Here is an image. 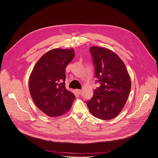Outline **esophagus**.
Returning <instances> with one entry per match:
<instances>
[{
	"mask_svg": "<svg viewBox=\"0 0 158 158\" xmlns=\"http://www.w3.org/2000/svg\"><path fill=\"white\" fill-rule=\"evenodd\" d=\"M76 92L78 93V94H81L82 92V89H76Z\"/></svg>",
	"mask_w": 158,
	"mask_h": 158,
	"instance_id": "obj_1",
	"label": "esophagus"
}]
</instances>
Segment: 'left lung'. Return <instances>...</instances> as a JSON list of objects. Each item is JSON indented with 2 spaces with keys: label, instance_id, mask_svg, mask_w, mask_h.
<instances>
[{
  "label": "left lung",
  "instance_id": "1",
  "mask_svg": "<svg viewBox=\"0 0 158 158\" xmlns=\"http://www.w3.org/2000/svg\"><path fill=\"white\" fill-rule=\"evenodd\" d=\"M89 51L100 86L95 89L86 104L94 117L109 120L117 117L125 106L131 88L130 76L123 61L111 50L92 47Z\"/></svg>",
  "mask_w": 158,
  "mask_h": 158
}]
</instances>
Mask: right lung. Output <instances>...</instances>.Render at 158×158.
<instances>
[{
	"label": "right lung",
	"instance_id": "add662e5",
	"mask_svg": "<svg viewBox=\"0 0 158 158\" xmlns=\"http://www.w3.org/2000/svg\"><path fill=\"white\" fill-rule=\"evenodd\" d=\"M72 49H55L37 62L29 80V88L35 106L49 117L68 112L75 95L65 87V69L73 59Z\"/></svg>",
	"mask_w": 158,
	"mask_h": 158
}]
</instances>
